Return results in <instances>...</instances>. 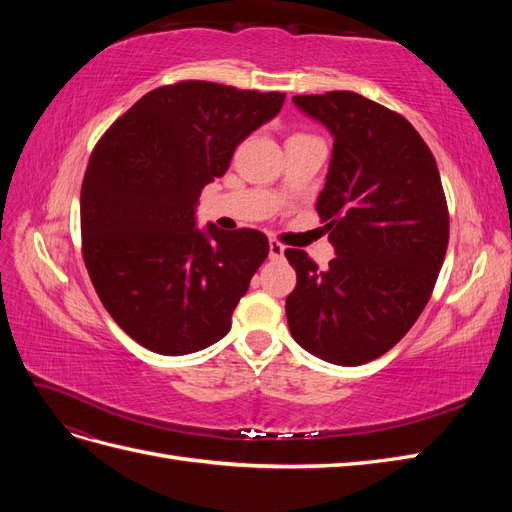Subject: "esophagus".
<instances>
[{
  "label": "esophagus",
  "mask_w": 512,
  "mask_h": 512,
  "mask_svg": "<svg viewBox=\"0 0 512 512\" xmlns=\"http://www.w3.org/2000/svg\"><path fill=\"white\" fill-rule=\"evenodd\" d=\"M269 256L273 258V260H280L282 256H284V245L277 241V239H271L269 241Z\"/></svg>",
  "instance_id": "1"
}]
</instances>
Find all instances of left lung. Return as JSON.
<instances>
[{"mask_svg": "<svg viewBox=\"0 0 512 512\" xmlns=\"http://www.w3.org/2000/svg\"><path fill=\"white\" fill-rule=\"evenodd\" d=\"M333 134L316 211L335 258L320 271L303 250L286 299L301 348L335 365L389 352L425 309L448 245V207L436 158L412 123L354 91L294 96Z\"/></svg>", "mask_w": 512, "mask_h": 512, "instance_id": "left-lung-1", "label": "left lung"}]
</instances>
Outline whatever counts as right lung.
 <instances>
[{"label": "right lung", "mask_w": 512, "mask_h": 512, "mask_svg": "<svg viewBox=\"0 0 512 512\" xmlns=\"http://www.w3.org/2000/svg\"><path fill=\"white\" fill-rule=\"evenodd\" d=\"M280 91L181 81L149 91L91 151L81 188L83 260L102 305L134 342L179 356L230 331L269 254L254 228H196L200 192L284 104Z\"/></svg>", "instance_id": "right-lung-1"}]
</instances>
